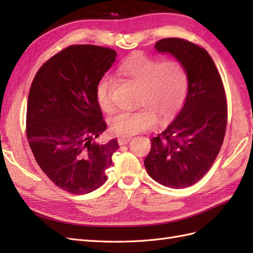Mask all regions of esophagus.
Here are the masks:
<instances>
[{
	"instance_id": "obj_1",
	"label": "esophagus",
	"mask_w": 253,
	"mask_h": 253,
	"mask_svg": "<svg viewBox=\"0 0 253 253\" xmlns=\"http://www.w3.org/2000/svg\"><path fill=\"white\" fill-rule=\"evenodd\" d=\"M130 141V138H120L117 140V142H118V144H120V146H123V144H126V143H128Z\"/></svg>"
}]
</instances>
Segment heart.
<instances>
[{"label":"heart","mask_w":253,"mask_h":253,"mask_svg":"<svg viewBox=\"0 0 253 253\" xmlns=\"http://www.w3.org/2000/svg\"><path fill=\"white\" fill-rule=\"evenodd\" d=\"M118 72L139 87L136 104L141 107L133 112H121L111 118L110 129L117 137L129 138L150 129L157 123L155 114L161 120L168 118L178 111L185 100L188 74L177 58L161 61L139 53L123 62ZM114 79L105 75L96 84V100L106 113L114 111Z\"/></svg>","instance_id":"b5f03b06"}]
</instances>
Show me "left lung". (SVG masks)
<instances>
[{
    "mask_svg": "<svg viewBox=\"0 0 253 253\" xmlns=\"http://www.w3.org/2000/svg\"><path fill=\"white\" fill-rule=\"evenodd\" d=\"M154 47L184 64L188 93L175 120L151 139L144 166L159 184L180 189L200 180L219 153L227 125L226 94L215 64L202 46L165 38Z\"/></svg>",
    "mask_w": 253,
    "mask_h": 253,
    "instance_id": "obj_1",
    "label": "left lung"
}]
</instances>
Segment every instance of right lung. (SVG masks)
<instances>
[{
	"mask_svg": "<svg viewBox=\"0 0 253 253\" xmlns=\"http://www.w3.org/2000/svg\"><path fill=\"white\" fill-rule=\"evenodd\" d=\"M115 57L110 47L69 45L49 58L31 84L26 115L30 149L49 179L73 195L104 184L118 149L115 139L95 140L106 129L96 84Z\"/></svg>",
	"mask_w": 253,
	"mask_h": 253,
	"instance_id": "1",
	"label": "right lung"
}]
</instances>
